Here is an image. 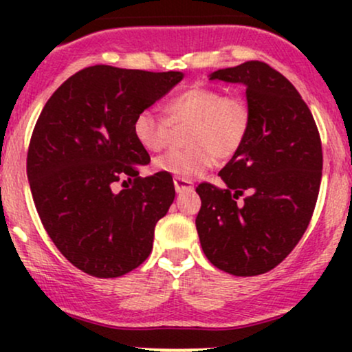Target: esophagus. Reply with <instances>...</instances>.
<instances>
[{
    "instance_id": "esophagus-1",
    "label": "esophagus",
    "mask_w": 352,
    "mask_h": 352,
    "mask_svg": "<svg viewBox=\"0 0 352 352\" xmlns=\"http://www.w3.org/2000/svg\"><path fill=\"white\" fill-rule=\"evenodd\" d=\"M173 185H175L177 193H184V192H192L193 190V184L190 180H184V179H175L173 180Z\"/></svg>"
}]
</instances>
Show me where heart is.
Segmentation results:
<instances>
[{
	"label": "heart",
	"mask_w": 352,
	"mask_h": 352,
	"mask_svg": "<svg viewBox=\"0 0 352 352\" xmlns=\"http://www.w3.org/2000/svg\"><path fill=\"white\" fill-rule=\"evenodd\" d=\"M170 125L190 122V147L167 152L155 160L157 170L175 179L192 180L217 164L218 157L233 155L250 129V111L243 99L225 98L212 87H192L165 104ZM132 134L147 152H159L168 142V124L152 111H140Z\"/></svg>",
	"instance_id": "heart-1"
}]
</instances>
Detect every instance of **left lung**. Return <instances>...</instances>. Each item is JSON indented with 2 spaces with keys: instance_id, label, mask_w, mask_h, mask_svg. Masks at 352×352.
Listing matches in <instances>:
<instances>
[{
  "instance_id": "left-lung-1",
  "label": "left lung",
  "mask_w": 352,
  "mask_h": 352,
  "mask_svg": "<svg viewBox=\"0 0 352 352\" xmlns=\"http://www.w3.org/2000/svg\"><path fill=\"white\" fill-rule=\"evenodd\" d=\"M208 78L245 86L250 129L218 173L225 188L197 187V232L218 270L256 276L280 265L308 228L321 184V139L300 92L268 64L248 60Z\"/></svg>"
}]
</instances>
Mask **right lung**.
<instances>
[{
    "label": "right lung",
    "mask_w": 352,
    "mask_h": 352,
    "mask_svg": "<svg viewBox=\"0 0 352 352\" xmlns=\"http://www.w3.org/2000/svg\"><path fill=\"white\" fill-rule=\"evenodd\" d=\"M184 72L92 66L76 72L44 106L28 151V180L47 235L76 268L117 278L142 265L173 199L172 175L140 179L151 157L132 122ZM135 180L113 190L117 181Z\"/></svg>",
    "instance_id": "1"
}]
</instances>
